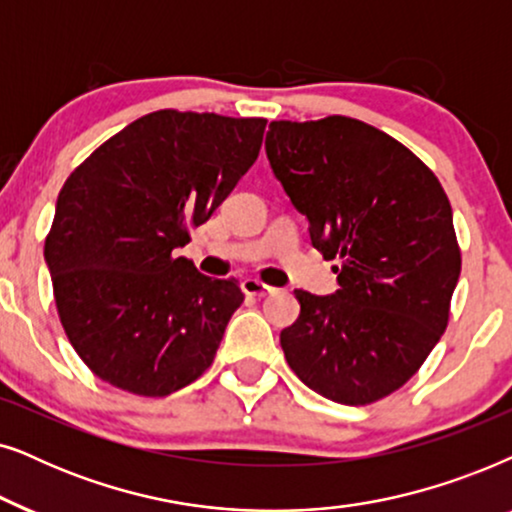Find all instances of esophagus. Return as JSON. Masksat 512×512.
Instances as JSON below:
<instances>
[{
    "label": "esophagus",
    "instance_id": "esophagus-1",
    "mask_svg": "<svg viewBox=\"0 0 512 512\" xmlns=\"http://www.w3.org/2000/svg\"><path fill=\"white\" fill-rule=\"evenodd\" d=\"M241 288L248 297H267V295H271V292H274L271 285L257 281V278H245V281L241 283Z\"/></svg>",
    "mask_w": 512,
    "mask_h": 512
}]
</instances>
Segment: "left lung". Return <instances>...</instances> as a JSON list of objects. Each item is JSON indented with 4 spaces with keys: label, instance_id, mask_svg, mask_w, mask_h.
<instances>
[{
    "label": "left lung",
    "instance_id": "8db88e82",
    "mask_svg": "<svg viewBox=\"0 0 512 512\" xmlns=\"http://www.w3.org/2000/svg\"><path fill=\"white\" fill-rule=\"evenodd\" d=\"M267 156L339 290H295L281 332L292 372L342 405L407 384L449 323L461 250L445 189L419 156L351 117L271 121Z\"/></svg>",
    "mask_w": 512,
    "mask_h": 512
}]
</instances>
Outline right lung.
Masks as SVG:
<instances>
[{
    "instance_id": "right-lung-1",
    "label": "right lung",
    "mask_w": 512,
    "mask_h": 512,
    "mask_svg": "<svg viewBox=\"0 0 512 512\" xmlns=\"http://www.w3.org/2000/svg\"><path fill=\"white\" fill-rule=\"evenodd\" d=\"M264 128L257 117L159 109L67 177L44 257L65 335L95 377L161 398L213 363L243 292L175 248L248 173Z\"/></svg>"
}]
</instances>
